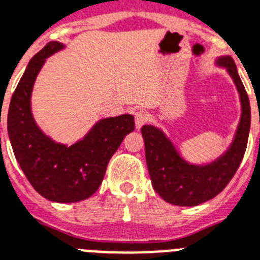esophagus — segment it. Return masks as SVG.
Instances as JSON below:
<instances>
[{
    "mask_svg": "<svg viewBox=\"0 0 260 260\" xmlns=\"http://www.w3.org/2000/svg\"><path fill=\"white\" fill-rule=\"evenodd\" d=\"M134 118H136V127L137 128H141L143 124L146 123L147 120V114L142 110H138L134 113Z\"/></svg>",
    "mask_w": 260,
    "mask_h": 260,
    "instance_id": "obj_1",
    "label": "esophagus"
}]
</instances>
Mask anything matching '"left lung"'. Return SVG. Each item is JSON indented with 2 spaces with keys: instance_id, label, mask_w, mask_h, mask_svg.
<instances>
[{
  "instance_id": "8db88e82",
  "label": "left lung",
  "mask_w": 260,
  "mask_h": 260,
  "mask_svg": "<svg viewBox=\"0 0 260 260\" xmlns=\"http://www.w3.org/2000/svg\"><path fill=\"white\" fill-rule=\"evenodd\" d=\"M217 67L225 68L239 92L242 114L234 140L223 154L208 164L188 162L161 128L145 124L141 128L151 185L166 203L194 207L211 200L231 181L246 153L251 126L250 101L239 78L235 61L230 56L216 59Z\"/></svg>"
}]
</instances>
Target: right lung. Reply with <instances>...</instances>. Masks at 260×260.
Listing matches in <instances>:
<instances>
[{"label": "right lung", "mask_w": 260, "mask_h": 260, "mask_svg": "<svg viewBox=\"0 0 260 260\" xmlns=\"http://www.w3.org/2000/svg\"><path fill=\"white\" fill-rule=\"evenodd\" d=\"M64 48L63 43L51 41L29 61L10 101L8 134L18 165L36 192L49 201L76 203L96 192L110 158L136 124L132 114L99 119L71 146L41 132L30 107L33 84L47 57Z\"/></svg>", "instance_id": "add662e5"}]
</instances>
